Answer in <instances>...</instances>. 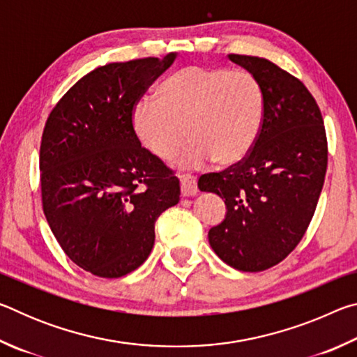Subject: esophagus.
I'll use <instances>...</instances> for the list:
<instances>
[{"mask_svg": "<svg viewBox=\"0 0 357 357\" xmlns=\"http://www.w3.org/2000/svg\"><path fill=\"white\" fill-rule=\"evenodd\" d=\"M179 179H181V193H183V197L197 195L198 187H197L195 178L190 176V174H183Z\"/></svg>", "mask_w": 357, "mask_h": 357, "instance_id": "34e87169", "label": "esophagus"}]
</instances>
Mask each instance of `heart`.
Listing matches in <instances>:
<instances>
[{
  "instance_id": "heart-1",
  "label": "heart",
  "mask_w": 357,
  "mask_h": 357,
  "mask_svg": "<svg viewBox=\"0 0 357 357\" xmlns=\"http://www.w3.org/2000/svg\"><path fill=\"white\" fill-rule=\"evenodd\" d=\"M263 116L264 94L250 72L187 66L160 83L157 99L138 102L132 124L157 159H170L189 137L192 142L178 160L181 167L209 160L229 167L249 155Z\"/></svg>"
}]
</instances>
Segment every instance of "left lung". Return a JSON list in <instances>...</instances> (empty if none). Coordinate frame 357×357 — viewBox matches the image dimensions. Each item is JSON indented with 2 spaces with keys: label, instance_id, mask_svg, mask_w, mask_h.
Wrapping results in <instances>:
<instances>
[{
  "label": "left lung",
  "instance_id": "obj_1",
  "mask_svg": "<svg viewBox=\"0 0 357 357\" xmlns=\"http://www.w3.org/2000/svg\"><path fill=\"white\" fill-rule=\"evenodd\" d=\"M261 84L263 126L249 155L198 179L202 192L225 200L209 229L213 250L228 266L258 273L280 263L304 236L328 167L321 112L304 83L264 58L228 55Z\"/></svg>",
  "mask_w": 357,
  "mask_h": 357
}]
</instances>
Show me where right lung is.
Here are the masks:
<instances>
[{
  "mask_svg": "<svg viewBox=\"0 0 357 357\" xmlns=\"http://www.w3.org/2000/svg\"><path fill=\"white\" fill-rule=\"evenodd\" d=\"M176 53L110 63L82 77L53 108L40 143L42 206L72 261L105 279L135 271L154 223L179 202V179L142 148L134 105Z\"/></svg>",
  "mask_w": 357,
  "mask_h": 357,
  "instance_id": "1",
  "label": "right lung"
}]
</instances>
